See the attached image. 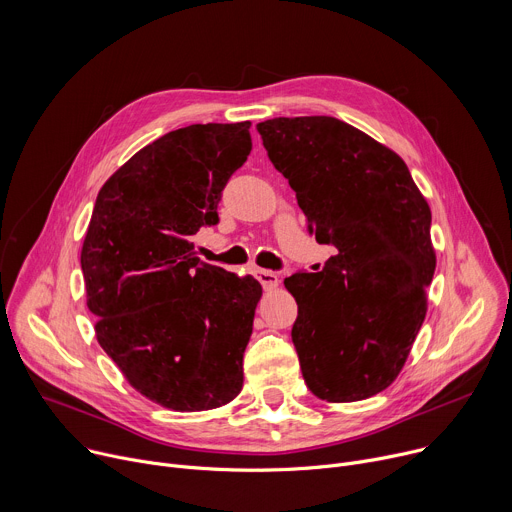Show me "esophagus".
Listing matches in <instances>:
<instances>
[{
	"instance_id": "34e87169",
	"label": "esophagus",
	"mask_w": 512,
	"mask_h": 512,
	"mask_svg": "<svg viewBox=\"0 0 512 512\" xmlns=\"http://www.w3.org/2000/svg\"><path fill=\"white\" fill-rule=\"evenodd\" d=\"M255 277L261 281V285L265 289H271V287H275L279 283V275L275 271H271V269H257Z\"/></svg>"
}]
</instances>
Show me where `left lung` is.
<instances>
[{
    "label": "left lung",
    "mask_w": 512,
    "mask_h": 512,
    "mask_svg": "<svg viewBox=\"0 0 512 512\" xmlns=\"http://www.w3.org/2000/svg\"><path fill=\"white\" fill-rule=\"evenodd\" d=\"M257 131L308 231L336 247L322 271L283 281L298 302L291 340L304 381L330 403L373 397L397 379L427 312V200L395 152L340 119L275 117Z\"/></svg>",
    "instance_id": "obj_1"
}]
</instances>
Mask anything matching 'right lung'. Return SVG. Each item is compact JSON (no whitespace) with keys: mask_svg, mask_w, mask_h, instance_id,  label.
<instances>
[{"mask_svg":"<svg viewBox=\"0 0 512 512\" xmlns=\"http://www.w3.org/2000/svg\"><path fill=\"white\" fill-rule=\"evenodd\" d=\"M251 121L162 135L99 190L81 251L101 348L127 383L174 411L227 405L261 285L202 263L192 237L218 223L229 178L251 154Z\"/></svg>","mask_w":512,"mask_h":512,"instance_id":"1","label":"right lung"}]
</instances>
